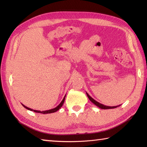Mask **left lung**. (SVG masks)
<instances>
[{"mask_svg":"<svg viewBox=\"0 0 147 147\" xmlns=\"http://www.w3.org/2000/svg\"><path fill=\"white\" fill-rule=\"evenodd\" d=\"M86 94H87V96H88V97L89 98V100H91V102L93 103L94 105H96V106H98V108H100L101 109H113V108H117V107H118V106H120V105L117 106H105V105H104V104H100V103L96 101L95 100H94V99L92 98L91 96H89V94L88 93H86Z\"/></svg>","mask_w":147,"mask_h":147,"instance_id":"obj_1","label":"left lung"}]
</instances>
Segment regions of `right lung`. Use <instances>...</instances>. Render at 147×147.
Wrapping results in <instances>:
<instances>
[{"label": "right lung", "mask_w": 147, "mask_h": 147, "mask_svg": "<svg viewBox=\"0 0 147 147\" xmlns=\"http://www.w3.org/2000/svg\"><path fill=\"white\" fill-rule=\"evenodd\" d=\"M65 96L66 94L65 95V96L63 98V100H61V102H60V104H59V105L58 106H56V108H54L53 109H49V110H45V111H39V110H35V109H32L31 108H28V107L25 106L24 105H23V104H21L22 105H23L24 108H25L26 109H28V110H30V111H34V112H36V113H43V114H47V113H54L56 112V111H57L58 110H59V109H60L61 108V106H63V104L64 103V101H65Z\"/></svg>", "instance_id": "1"}]
</instances>
